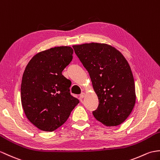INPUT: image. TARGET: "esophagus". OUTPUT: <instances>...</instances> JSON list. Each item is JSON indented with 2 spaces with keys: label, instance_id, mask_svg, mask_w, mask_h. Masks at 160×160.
I'll return each instance as SVG.
<instances>
[{
  "label": "esophagus",
  "instance_id": "1",
  "mask_svg": "<svg viewBox=\"0 0 160 160\" xmlns=\"http://www.w3.org/2000/svg\"><path fill=\"white\" fill-rule=\"evenodd\" d=\"M85 95H86V94H85V92H82V93L80 95V98H81V99H82V98H84V97H85Z\"/></svg>",
  "mask_w": 160,
  "mask_h": 160
}]
</instances>
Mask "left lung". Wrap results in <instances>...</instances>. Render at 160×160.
Instances as JSON below:
<instances>
[{
	"label": "left lung",
	"instance_id": "8db88e82",
	"mask_svg": "<svg viewBox=\"0 0 160 160\" xmlns=\"http://www.w3.org/2000/svg\"><path fill=\"white\" fill-rule=\"evenodd\" d=\"M73 48L88 71L98 97L93 116L109 127L121 124L131 114L136 98L128 62L119 51L106 43H84Z\"/></svg>",
	"mask_w": 160,
	"mask_h": 160
}]
</instances>
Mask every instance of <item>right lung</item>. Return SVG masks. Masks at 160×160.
<instances>
[{"mask_svg":"<svg viewBox=\"0 0 160 160\" xmlns=\"http://www.w3.org/2000/svg\"><path fill=\"white\" fill-rule=\"evenodd\" d=\"M73 53L69 46L52 48L35 54L26 67L22 105L29 121L41 130L53 132L61 127L80 102L70 94L71 81L62 75Z\"/></svg>","mask_w":160,"mask_h":160,"instance_id":"add662e5","label":"right lung"}]
</instances>
